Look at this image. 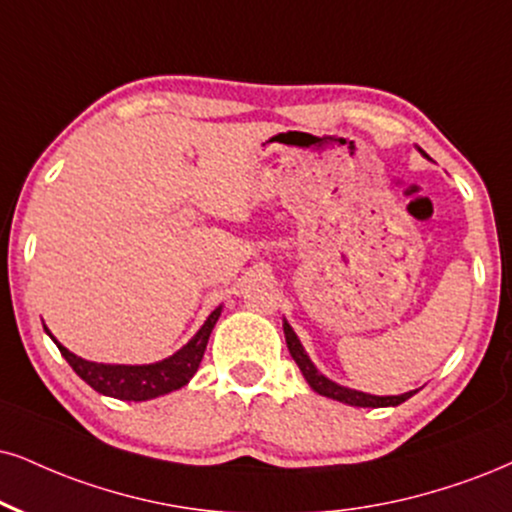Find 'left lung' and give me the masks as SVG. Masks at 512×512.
Masks as SVG:
<instances>
[{"label":"left lung","instance_id":"8db88e82","mask_svg":"<svg viewBox=\"0 0 512 512\" xmlns=\"http://www.w3.org/2000/svg\"><path fill=\"white\" fill-rule=\"evenodd\" d=\"M285 339H287V346H289V353H292V358L299 365V370L304 372L306 382L311 384L313 391H318L320 396H327V399H334V401H342V403H349V406H361V408H382V406H399L410 396L415 394V391H408V394H401V396H372V394H363V391H356V389H346V387H339V384H334L332 380H327L325 375H320L318 368L311 363V358L306 356L304 346H301L299 337H296L292 327L285 320Z\"/></svg>","mask_w":512,"mask_h":512}]
</instances>
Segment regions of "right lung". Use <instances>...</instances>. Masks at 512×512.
Segmentation results:
<instances>
[{"label": "right lung", "mask_w": 512, "mask_h": 512, "mask_svg": "<svg viewBox=\"0 0 512 512\" xmlns=\"http://www.w3.org/2000/svg\"><path fill=\"white\" fill-rule=\"evenodd\" d=\"M218 315L220 306L208 315L206 323L201 325V330L194 334L192 339H189L187 346H182L178 353H173L166 361L151 365H104L82 361V358L68 351L66 346L56 342L52 334H49V337H52L56 346H59L61 356L66 358L68 365L75 370V375L90 384L94 391L121 401H147L168 394V391L185 387V384L192 380L201 358H204L208 337H211V330L213 325H216Z\"/></svg>", "instance_id": "right-lung-1"}]
</instances>
